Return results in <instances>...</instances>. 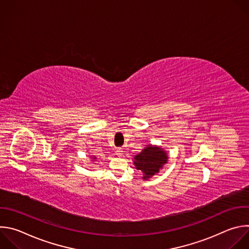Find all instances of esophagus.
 Masks as SVG:
<instances>
[{
	"mask_svg": "<svg viewBox=\"0 0 249 249\" xmlns=\"http://www.w3.org/2000/svg\"><path fill=\"white\" fill-rule=\"evenodd\" d=\"M116 155H117L118 157H121V156L123 155V151H122L121 149H118V150H116Z\"/></svg>",
	"mask_w": 249,
	"mask_h": 249,
	"instance_id": "obj_1",
	"label": "esophagus"
}]
</instances>
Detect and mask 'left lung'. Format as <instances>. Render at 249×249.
Masks as SVG:
<instances>
[{
  "label": "left lung",
  "mask_w": 249,
  "mask_h": 249,
  "mask_svg": "<svg viewBox=\"0 0 249 249\" xmlns=\"http://www.w3.org/2000/svg\"><path fill=\"white\" fill-rule=\"evenodd\" d=\"M167 160V153L161 147L147 145L142 152L134 157L133 161L136 169L143 172L142 178L148 180L160 172Z\"/></svg>",
  "instance_id": "obj_1"
}]
</instances>
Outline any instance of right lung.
Listing matches in <instances>:
<instances>
[{"mask_svg": "<svg viewBox=\"0 0 249 249\" xmlns=\"http://www.w3.org/2000/svg\"><path fill=\"white\" fill-rule=\"evenodd\" d=\"M89 158H90V159H91V161H92V162H94V161H96V160H97V158H96V157H94V156H90V157H89Z\"/></svg>", "mask_w": 249, "mask_h": 249, "instance_id": "1", "label": "right lung"}]
</instances>
